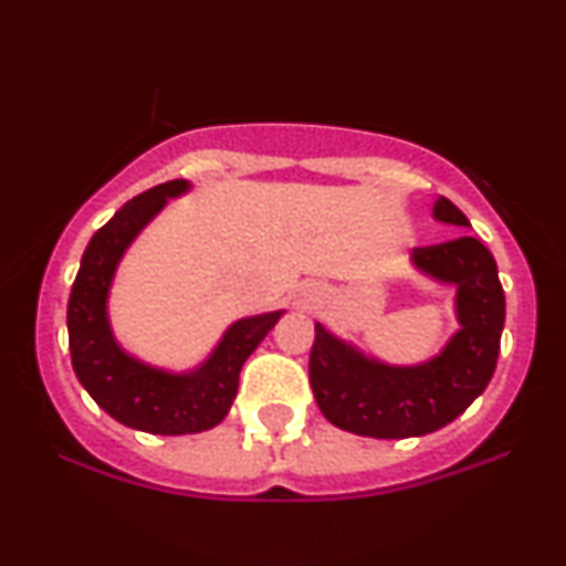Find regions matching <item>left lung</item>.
Wrapping results in <instances>:
<instances>
[{
    "instance_id": "left-lung-1",
    "label": "left lung",
    "mask_w": 566,
    "mask_h": 566,
    "mask_svg": "<svg viewBox=\"0 0 566 566\" xmlns=\"http://www.w3.org/2000/svg\"><path fill=\"white\" fill-rule=\"evenodd\" d=\"M439 223L469 229V218L439 197ZM415 269L454 287L458 333L433 359L386 365L316 322L308 378L316 405L329 423L356 437H426L452 423L484 391L495 373L505 324V295L492 252L473 237L412 250Z\"/></svg>"
}]
</instances>
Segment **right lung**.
Returning a JSON list of instances; mask_svg holds the SVG:
<instances>
[{"instance_id":"add662e5","label":"right lung","mask_w":566,"mask_h":566,"mask_svg":"<svg viewBox=\"0 0 566 566\" xmlns=\"http://www.w3.org/2000/svg\"><path fill=\"white\" fill-rule=\"evenodd\" d=\"M188 180H170L129 199L82 255L69 297L71 365L97 407L135 431L180 437L218 426L229 415L239 373L284 311L247 316L226 329L212 354L188 373H170L127 354L108 322V292L127 247L165 210L167 199L184 197Z\"/></svg>"}]
</instances>
